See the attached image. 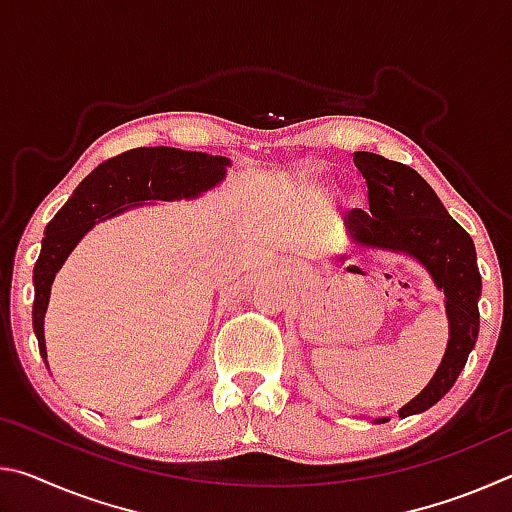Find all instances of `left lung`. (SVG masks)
I'll return each mask as SVG.
<instances>
[{
    "label": "left lung",
    "mask_w": 512,
    "mask_h": 512,
    "mask_svg": "<svg viewBox=\"0 0 512 512\" xmlns=\"http://www.w3.org/2000/svg\"><path fill=\"white\" fill-rule=\"evenodd\" d=\"M368 185V214L354 210L345 232L357 248L406 255L418 262L445 293L447 348L420 395L400 409V418L424 413L443 400L465 368L479 339L481 273L474 241L458 225L418 171L377 153L352 155ZM388 418H375L384 424Z\"/></svg>",
    "instance_id": "obj_1"
}]
</instances>
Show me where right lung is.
I'll use <instances>...</instances> for the list:
<instances>
[{
    "label": "right lung",
    "mask_w": 512,
    "mask_h": 512,
    "mask_svg": "<svg viewBox=\"0 0 512 512\" xmlns=\"http://www.w3.org/2000/svg\"><path fill=\"white\" fill-rule=\"evenodd\" d=\"M230 164L223 155L183 151L173 146H146L99 164L88 178L81 180L67 203L47 223L38 262L33 266V332L45 363V314L51 284L79 241L94 225L135 207L194 201L223 183Z\"/></svg>",
    "instance_id": "add662e5"
}]
</instances>
